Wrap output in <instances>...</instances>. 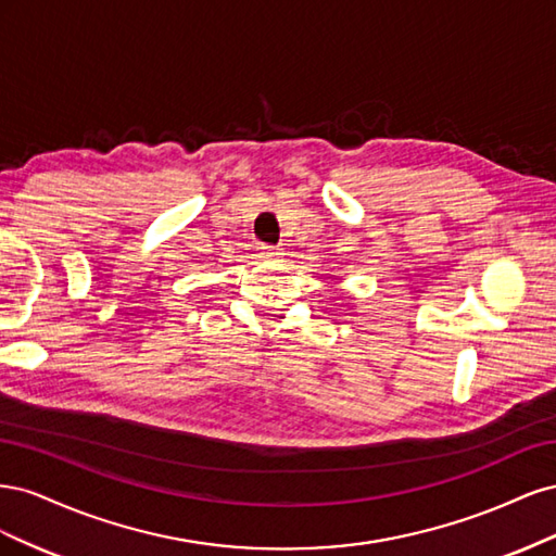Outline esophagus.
Returning <instances> with one entry per match:
<instances>
[{
	"instance_id": "obj_1",
	"label": "esophagus",
	"mask_w": 556,
	"mask_h": 556,
	"mask_svg": "<svg viewBox=\"0 0 556 556\" xmlns=\"http://www.w3.org/2000/svg\"><path fill=\"white\" fill-rule=\"evenodd\" d=\"M280 255H282V250H280V248H274V245H262V257H264V260L274 262V260H280Z\"/></svg>"
}]
</instances>
